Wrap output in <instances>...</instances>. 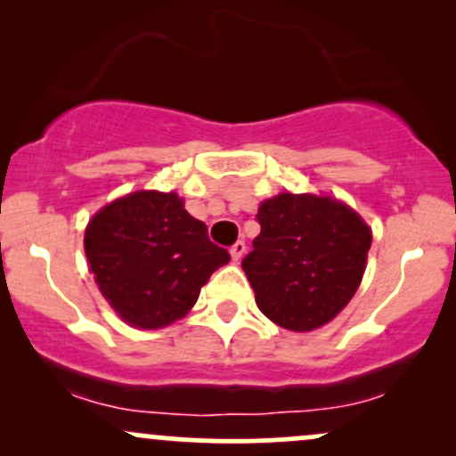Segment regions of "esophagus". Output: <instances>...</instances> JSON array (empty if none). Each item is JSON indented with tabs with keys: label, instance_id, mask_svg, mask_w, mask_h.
I'll return each instance as SVG.
<instances>
[{
	"label": "esophagus",
	"instance_id": "obj_1",
	"mask_svg": "<svg viewBox=\"0 0 456 456\" xmlns=\"http://www.w3.org/2000/svg\"><path fill=\"white\" fill-rule=\"evenodd\" d=\"M229 253H232V257H233V261H240L244 257V253H246V244H244V240H238V242H235L233 246H232V250H229Z\"/></svg>",
	"mask_w": 456,
	"mask_h": 456
}]
</instances>
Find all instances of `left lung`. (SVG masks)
Instances as JSON below:
<instances>
[{"label":"left lung","mask_w":456,"mask_h":456,"mask_svg":"<svg viewBox=\"0 0 456 456\" xmlns=\"http://www.w3.org/2000/svg\"><path fill=\"white\" fill-rule=\"evenodd\" d=\"M257 221L242 268L259 311L294 332L332 322L362 281L369 224L337 199L291 192L265 199Z\"/></svg>","instance_id":"left-lung-1"}]
</instances>
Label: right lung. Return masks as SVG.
Returning a JSON list of instances; mask_svg holds the SVG:
<instances>
[{
    "instance_id": "add662e5",
    "label": "right lung",
    "mask_w": 456,
    "mask_h": 456,
    "mask_svg": "<svg viewBox=\"0 0 456 456\" xmlns=\"http://www.w3.org/2000/svg\"><path fill=\"white\" fill-rule=\"evenodd\" d=\"M83 244L101 294L124 322L143 330L184 317L212 272L229 261L175 192L115 199L94 214Z\"/></svg>"
}]
</instances>
